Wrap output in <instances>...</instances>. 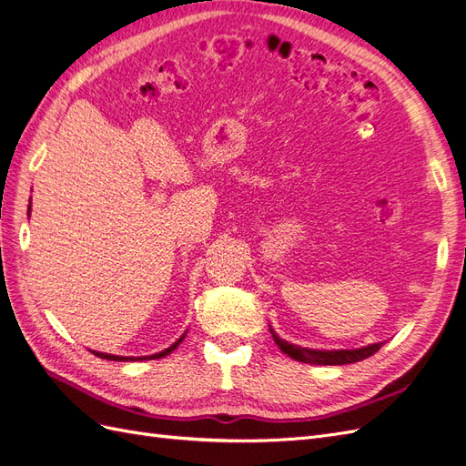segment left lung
Returning a JSON list of instances; mask_svg holds the SVG:
<instances>
[{
  "instance_id": "8db88e82",
  "label": "left lung",
  "mask_w": 466,
  "mask_h": 466,
  "mask_svg": "<svg viewBox=\"0 0 466 466\" xmlns=\"http://www.w3.org/2000/svg\"><path fill=\"white\" fill-rule=\"evenodd\" d=\"M274 342L278 344V348L288 354L289 358H293L295 361H303V363H311V365H346V363H356L361 361L365 358L373 356L377 350H380L385 342H377V344H370V346H361V348H354V350H319V348H303L298 344H291L284 338H279L274 329L270 327Z\"/></svg>"
}]
</instances>
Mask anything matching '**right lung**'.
Listing matches in <instances>:
<instances>
[{"label": "right lung", "instance_id": "obj_1", "mask_svg": "<svg viewBox=\"0 0 466 466\" xmlns=\"http://www.w3.org/2000/svg\"><path fill=\"white\" fill-rule=\"evenodd\" d=\"M29 216H31V206H29ZM188 332V330H187ZM187 332L182 334L177 342H173L171 346L168 348H165L163 351H159V354H153V356H139V358H126V356H115V354H103V351H95V350H91L95 356H98V358H103V360H110V361H142V360H159V358H165V356H168L171 354L173 350H177L178 348V344L185 340V336H187Z\"/></svg>", "mask_w": 466, "mask_h": 466}]
</instances>
